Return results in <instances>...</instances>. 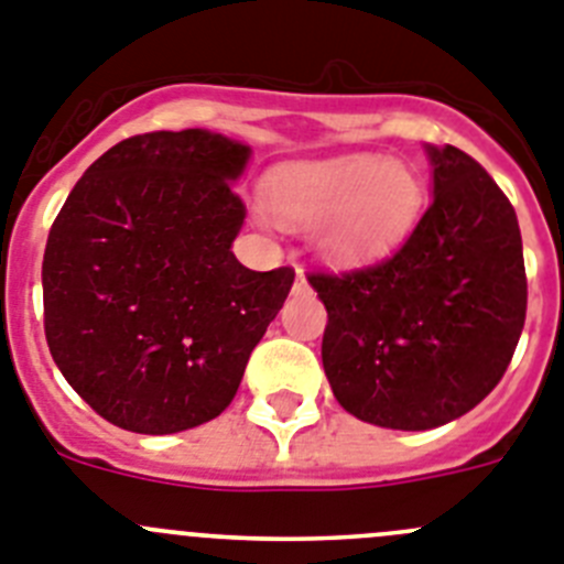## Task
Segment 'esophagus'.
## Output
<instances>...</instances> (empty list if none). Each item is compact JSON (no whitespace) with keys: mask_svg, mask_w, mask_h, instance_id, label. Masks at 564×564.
<instances>
[{"mask_svg":"<svg viewBox=\"0 0 564 564\" xmlns=\"http://www.w3.org/2000/svg\"><path fill=\"white\" fill-rule=\"evenodd\" d=\"M308 292V283H306V275H303V270H297V275H294V294H303Z\"/></svg>","mask_w":564,"mask_h":564,"instance_id":"obj_1","label":"esophagus"}]
</instances>
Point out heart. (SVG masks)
Instances as JSON below:
<instances>
[{
  "label": "heart",
  "mask_w": 564,
  "mask_h": 564,
  "mask_svg": "<svg viewBox=\"0 0 564 564\" xmlns=\"http://www.w3.org/2000/svg\"><path fill=\"white\" fill-rule=\"evenodd\" d=\"M424 187L415 171L377 154L303 162L270 182V205L286 225H317L319 256L359 267L388 256L421 213Z\"/></svg>",
  "instance_id": "heart-1"
}]
</instances>
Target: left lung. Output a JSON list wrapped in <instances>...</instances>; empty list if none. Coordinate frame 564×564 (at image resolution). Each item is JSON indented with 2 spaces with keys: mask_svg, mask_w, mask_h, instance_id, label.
I'll return each instance as SVG.
<instances>
[{
  "mask_svg": "<svg viewBox=\"0 0 564 564\" xmlns=\"http://www.w3.org/2000/svg\"><path fill=\"white\" fill-rule=\"evenodd\" d=\"M424 151L433 202L402 250L368 270L308 275L328 312L334 399L388 430L441 427L484 402L514 357L529 303L511 202L455 145Z\"/></svg>",
  "mask_w": 564,
  "mask_h": 564,
  "instance_id": "left-lung-1",
  "label": "left lung"
}]
</instances>
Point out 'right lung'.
<instances>
[{
	"mask_svg": "<svg viewBox=\"0 0 564 564\" xmlns=\"http://www.w3.org/2000/svg\"><path fill=\"white\" fill-rule=\"evenodd\" d=\"M250 145L207 129L111 145L61 207L42 263L44 334L75 393L115 427L171 435L232 402L292 289L232 256Z\"/></svg>",
	"mask_w": 564,
	"mask_h": 564,
	"instance_id": "obj_1",
	"label": "right lung"
}]
</instances>
